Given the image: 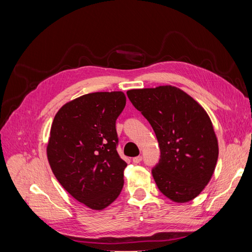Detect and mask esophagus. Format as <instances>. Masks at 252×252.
<instances>
[{
  "mask_svg": "<svg viewBox=\"0 0 252 252\" xmlns=\"http://www.w3.org/2000/svg\"><path fill=\"white\" fill-rule=\"evenodd\" d=\"M142 156H139V157H135V158H132V161H133V163H135V164H139V163H141V161H142Z\"/></svg>",
  "mask_w": 252,
  "mask_h": 252,
  "instance_id": "1",
  "label": "esophagus"
}]
</instances>
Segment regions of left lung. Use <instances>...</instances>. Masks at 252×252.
I'll list each match as a JSON object with an SVG mask.
<instances>
[{"label":"left lung","mask_w":252,"mask_h":252,"mask_svg":"<svg viewBox=\"0 0 252 252\" xmlns=\"http://www.w3.org/2000/svg\"><path fill=\"white\" fill-rule=\"evenodd\" d=\"M127 95L157 135L161 158L151 172L159 191L177 203L193 200L209 183L219 157L207 112L170 85L131 89Z\"/></svg>","instance_id":"1"}]
</instances>
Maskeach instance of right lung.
Masks as SVG:
<instances>
[{"label":"right lung","instance_id":"1","mask_svg":"<svg viewBox=\"0 0 252 252\" xmlns=\"http://www.w3.org/2000/svg\"><path fill=\"white\" fill-rule=\"evenodd\" d=\"M126 105L122 91L84 94L66 103L53 119L47 158L68 193L94 210L117 199L126 162L117 151L116 121Z\"/></svg>","mask_w":252,"mask_h":252}]
</instances>
